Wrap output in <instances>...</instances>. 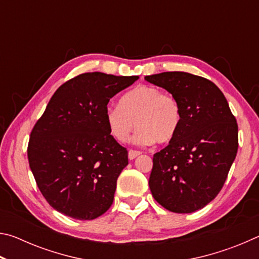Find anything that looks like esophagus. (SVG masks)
<instances>
[{"mask_svg":"<svg viewBox=\"0 0 259 259\" xmlns=\"http://www.w3.org/2000/svg\"><path fill=\"white\" fill-rule=\"evenodd\" d=\"M140 154H142V152L136 151V150H130L129 153H128V157H129L130 160H134V159H136V157H137Z\"/></svg>","mask_w":259,"mask_h":259,"instance_id":"esophagus-1","label":"esophagus"}]
</instances>
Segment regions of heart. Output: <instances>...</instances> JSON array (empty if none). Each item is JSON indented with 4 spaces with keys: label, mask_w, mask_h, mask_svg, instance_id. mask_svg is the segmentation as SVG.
<instances>
[{
    "label": "heart",
    "mask_w": 259,
    "mask_h": 259,
    "mask_svg": "<svg viewBox=\"0 0 259 259\" xmlns=\"http://www.w3.org/2000/svg\"><path fill=\"white\" fill-rule=\"evenodd\" d=\"M105 119L111 135L125 143L137 126L136 143H169L176 137L182 123V108L175 96L155 85H138L123 95L119 106H109Z\"/></svg>",
    "instance_id": "heart-1"
}]
</instances>
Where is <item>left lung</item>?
I'll return each mask as SVG.
<instances>
[{
	"mask_svg": "<svg viewBox=\"0 0 259 259\" xmlns=\"http://www.w3.org/2000/svg\"><path fill=\"white\" fill-rule=\"evenodd\" d=\"M145 80L169 91L182 108L176 137L153 156L152 195L169 211L194 212L224 186L239 147L235 116L219 88L202 76L163 72Z\"/></svg>",
	"mask_w": 259,
	"mask_h": 259,
	"instance_id": "left-lung-1",
	"label": "left lung"
}]
</instances>
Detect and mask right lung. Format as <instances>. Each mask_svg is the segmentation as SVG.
I'll return each mask as SVG.
<instances>
[{"instance_id":"right-lung-1","label":"right lung","mask_w":259,"mask_h":259,"mask_svg":"<svg viewBox=\"0 0 259 259\" xmlns=\"http://www.w3.org/2000/svg\"><path fill=\"white\" fill-rule=\"evenodd\" d=\"M138 76L83 73L61 84L30 133L27 156L38 190L52 208L91 221L111 207L128 151L105 119L113 96Z\"/></svg>"}]
</instances>
